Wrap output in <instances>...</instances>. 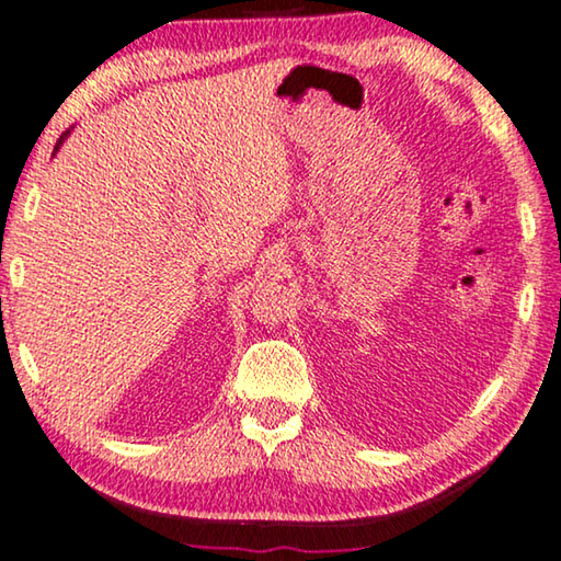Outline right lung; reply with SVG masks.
Returning <instances> with one entry per match:
<instances>
[{"mask_svg":"<svg viewBox=\"0 0 561 561\" xmlns=\"http://www.w3.org/2000/svg\"><path fill=\"white\" fill-rule=\"evenodd\" d=\"M68 134H70V129H68L66 134H62V137L58 139V145H55V152H58V149H60V145H62V141H66V137H68ZM55 152H53V154H55Z\"/></svg>","mask_w":561,"mask_h":561,"instance_id":"add662e5","label":"right lung"}]
</instances>
